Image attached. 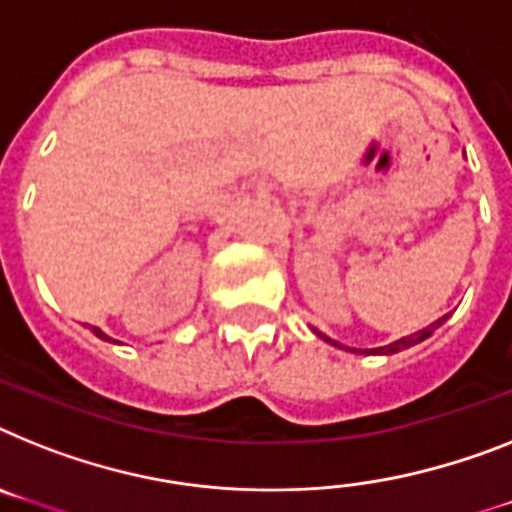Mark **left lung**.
<instances>
[{"instance_id":"obj_1","label":"left lung","mask_w":512,"mask_h":512,"mask_svg":"<svg viewBox=\"0 0 512 512\" xmlns=\"http://www.w3.org/2000/svg\"><path fill=\"white\" fill-rule=\"evenodd\" d=\"M445 320H448V315H442L440 320H435V322H432V325H427V328H424V330H419V333H411V336L398 338V341L388 343V346H380V349H367V351L349 349V346H343V343L333 341V338H328V336H325V333H320V330H315V328H312V330H315V336H320L322 341L330 343V346H338V349L354 351V354H382V356H390V354H398V351H403V349H411V346H416V343L427 341V338L432 336V333H435V330L440 328V325H442V322H445Z\"/></svg>"}]
</instances>
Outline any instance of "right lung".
Instances as JSON below:
<instances>
[{
  "label": "right lung",
  "mask_w": 512,
  "mask_h": 512,
  "mask_svg": "<svg viewBox=\"0 0 512 512\" xmlns=\"http://www.w3.org/2000/svg\"><path fill=\"white\" fill-rule=\"evenodd\" d=\"M93 333H96V336L101 338V341H114V338H109V336H106V333H103L101 328H93ZM114 343H117V341H114Z\"/></svg>",
  "instance_id": "add662e5"
}]
</instances>
